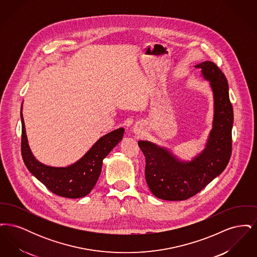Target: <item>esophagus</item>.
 Instances as JSON below:
<instances>
[{
    "instance_id": "34e87169",
    "label": "esophagus",
    "mask_w": 257,
    "mask_h": 257,
    "mask_svg": "<svg viewBox=\"0 0 257 257\" xmlns=\"http://www.w3.org/2000/svg\"><path fill=\"white\" fill-rule=\"evenodd\" d=\"M141 129H142V127H141V125H140V124H137V125H135V126H134L135 133H140V131H141Z\"/></svg>"
}]
</instances>
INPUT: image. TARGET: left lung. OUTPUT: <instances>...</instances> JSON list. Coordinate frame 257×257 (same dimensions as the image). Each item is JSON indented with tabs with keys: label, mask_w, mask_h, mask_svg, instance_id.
I'll use <instances>...</instances> for the list:
<instances>
[{
	"label": "left lung",
	"mask_w": 257,
	"mask_h": 257,
	"mask_svg": "<svg viewBox=\"0 0 257 257\" xmlns=\"http://www.w3.org/2000/svg\"><path fill=\"white\" fill-rule=\"evenodd\" d=\"M196 67L210 81L215 100L213 129L203 152L192 162L184 163L165 148L147 141L138 143L146 157L147 185L161 199L179 201L196 196L224 171L231 156L233 108L226 77L212 61Z\"/></svg>",
	"instance_id": "1"
}]
</instances>
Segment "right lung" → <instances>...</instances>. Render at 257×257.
<instances>
[{
	"label": "right lung",
	"mask_w": 257,
	"mask_h": 257,
	"mask_svg": "<svg viewBox=\"0 0 257 257\" xmlns=\"http://www.w3.org/2000/svg\"><path fill=\"white\" fill-rule=\"evenodd\" d=\"M21 121V153L27 169L52 193L67 198H79L90 193L101 173L103 159L120 142L124 133V129L119 128L105 135L73 165L66 168H54L41 164L34 157L28 145L22 112Z\"/></svg>",
	"instance_id": "right-lung-1"
}]
</instances>
